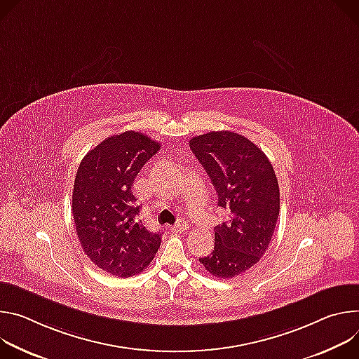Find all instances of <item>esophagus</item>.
Wrapping results in <instances>:
<instances>
[{"instance_id": "1", "label": "esophagus", "mask_w": 359, "mask_h": 359, "mask_svg": "<svg viewBox=\"0 0 359 359\" xmlns=\"http://www.w3.org/2000/svg\"><path fill=\"white\" fill-rule=\"evenodd\" d=\"M188 228H189L188 221H185V219H178V222H177L175 226H174V231H175V232H185Z\"/></svg>"}]
</instances>
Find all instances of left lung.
I'll list each match as a JSON object with an SVG mask.
<instances>
[{
	"label": "left lung",
	"instance_id": "8db88e82",
	"mask_svg": "<svg viewBox=\"0 0 359 359\" xmlns=\"http://www.w3.org/2000/svg\"><path fill=\"white\" fill-rule=\"evenodd\" d=\"M210 175L218 207L228 219L214 228V251L200 262L214 276L233 278L268 250L280 215V187L272 164L252 141L232 131H211L189 140Z\"/></svg>",
	"mask_w": 359,
	"mask_h": 359
}]
</instances>
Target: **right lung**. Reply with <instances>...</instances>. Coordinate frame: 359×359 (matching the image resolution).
<instances>
[{
  "label": "right lung",
  "instance_id": "obj_1",
  "mask_svg": "<svg viewBox=\"0 0 359 359\" xmlns=\"http://www.w3.org/2000/svg\"><path fill=\"white\" fill-rule=\"evenodd\" d=\"M159 142L135 131L111 135L87 152L78 167L72 191V215L79 243L102 271L128 278L152 261L161 233L140 219L133 194L134 180Z\"/></svg>",
  "mask_w": 359,
  "mask_h": 359
}]
</instances>
